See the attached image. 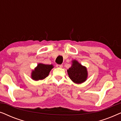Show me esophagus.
I'll list each match as a JSON object with an SVG mask.
<instances>
[{"instance_id":"obj_1","label":"esophagus","mask_w":121,"mask_h":121,"mask_svg":"<svg viewBox=\"0 0 121 121\" xmlns=\"http://www.w3.org/2000/svg\"><path fill=\"white\" fill-rule=\"evenodd\" d=\"M56 67L57 68H62L63 67V65L62 64H57V65H56Z\"/></svg>"}]
</instances>
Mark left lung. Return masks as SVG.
Masks as SVG:
<instances>
[{
	"mask_svg": "<svg viewBox=\"0 0 121 121\" xmlns=\"http://www.w3.org/2000/svg\"><path fill=\"white\" fill-rule=\"evenodd\" d=\"M69 77L76 84H81L85 82L87 78L86 68L82 66L77 60L72 61V65L67 70Z\"/></svg>",
	"mask_w": 121,
	"mask_h": 121,
	"instance_id": "1",
	"label": "left lung"
}]
</instances>
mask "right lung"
Instances as JSON below:
<instances>
[{"label":"right lung","mask_w":121,"mask_h":121,"mask_svg":"<svg viewBox=\"0 0 121 121\" xmlns=\"http://www.w3.org/2000/svg\"><path fill=\"white\" fill-rule=\"evenodd\" d=\"M53 65L51 64H44L39 63L31 73V78L33 80L37 81L43 80L49 75V72L51 70Z\"/></svg>","instance_id":"add662e5"}]
</instances>
